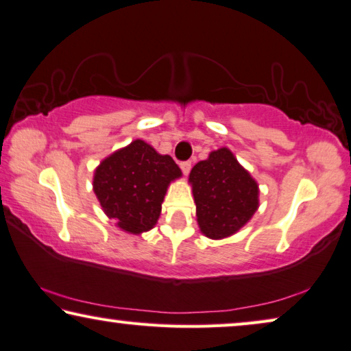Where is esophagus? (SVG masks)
<instances>
[{
	"label": "esophagus",
	"mask_w": 351,
	"mask_h": 351,
	"mask_svg": "<svg viewBox=\"0 0 351 351\" xmlns=\"http://www.w3.org/2000/svg\"><path fill=\"white\" fill-rule=\"evenodd\" d=\"M180 167H181L182 173H184V175H189V171H191V162H181Z\"/></svg>",
	"instance_id": "34e87169"
}]
</instances>
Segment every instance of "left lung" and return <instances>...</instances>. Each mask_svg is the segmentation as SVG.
Instances as JSON below:
<instances>
[{"mask_svg":"<svg viewBox=\"0 0 351 351\" xmlns=\"http://www.w3.org/2000/svg\"><path fill=\"white\" fill-rule=\"evenodd\" d=\"M200 232L211 240L234 235L259 208V186L229 147L211 151L189 173Z\"/></svg>","mask_w":351,"mask_h":351,"instance_id":"left-lung-1","label":"left lung"}]
</instances>
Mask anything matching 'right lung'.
<instances>
[{
    "mask_svg": "<svg viewBox=\"0 0 351 351\" xmlns=\"http://www.w3.org/2000/svg\"><path fill=\"white\" fill-rule=\"evenodd\" d=\"M182 173L169 154L133 140L105 157L93 171V192L108 219L140 235L157 224L167 189Z\"/></svg>",
    "mask_w": 351,
    "mask_h": 351,
    "instance_id": "add662e5",
    "label": "right lung"
}]
</instances>
